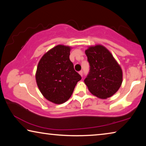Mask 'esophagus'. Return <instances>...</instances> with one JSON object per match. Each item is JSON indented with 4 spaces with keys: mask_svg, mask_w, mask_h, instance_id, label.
Here are the masks:
<instances>
[{
    "mask_svg": "<svg viewBox=\"0 0 146 146\" xmlns=\"http://www.w3.org/2000/svg\"><path fill=\"white\" fill-rule=\"evenodd\" d=\"M78 73L80 74V76H82V75H83V71H79V72H78Z\"/></svg>",
    "mask_w": 146,
    "mask_h": 146,
    "instance_id": "1",
    "label": "esophagus"
}]
</instances>
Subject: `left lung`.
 Wrapping results in <instances>:
<instances>
[{"instance_id":"obj_1","label":"left lung","mask_w":146,"mask_h":146,"mask_svg":"<svg viewBox=\"0 0 146 146\" xmlns=\"http://www.w3.org/2000/svg\"><path fill=\"white\" fill-rule=\"evenodd\" d=\"M90 70L84 82L89 91L101 99L111 97L122 83V70L110 51L102 45L89 46L85 51Z\"/></svg>"}]
</instances>
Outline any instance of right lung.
I'll use <instances>...</instances> for the list:
<instances>
[{
    "mask_svg": "<svg viewBox=\"0 0 146 146\" xmlns=\"http://www.w3.org/2000/svg\"><path fill=\"white\" fill-rule=\"evenodd\" d=\"M71 49L64 45L55 46L42 56L36 69L39 90L47 100L56 104L66 102L82 78L70 60Z\"/></svg>",
    "mask_w": 146,
    "mask_h": 146,
    "instance_id": "add662e5",
    "label": "right lung"
}]
</instances>
